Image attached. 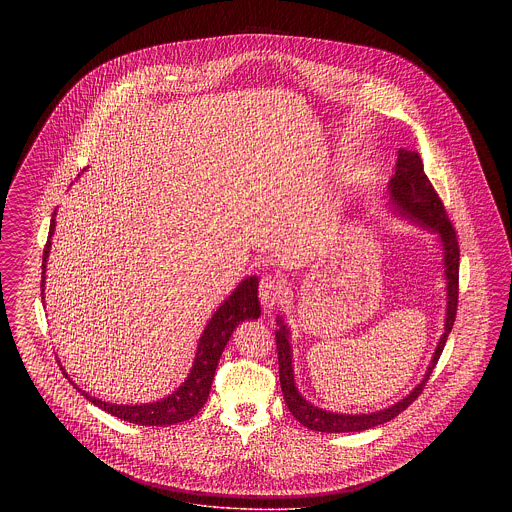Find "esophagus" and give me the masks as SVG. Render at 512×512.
Returning a JSON list of instances; mask_svg holds the SVG:
<instances>
[{
  "label": "esophagus",
  "instance_id": "esophagus-1",
  "mask_svg": "<svg viewBox=\"0 0 512 512\" xmlns=\"http://www.w3.org/2000/svg\"><path fill=\"white\" fill-rule=\"evenodd\" d=\"M284 282L278 280V278H263L261 280V286H259V299H261V305L265 309H272L276 307V303L282 299L284 295Z\"/></svg>",
  "mask_w": 512,
  "mask_h": 512
}]
</instances>
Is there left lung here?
I'll return each instance as SVG.
<instances>
[{"mask_svg": "<svg viewBox=\"0 0 512 512\" xmlns=\"http://www.w3.org/2000/svg\"><path fill=\"white\" fill-rule=\"evenodd\" d=\"M391 213L399 219L409 220L414 226H420L422 230H428L438 236L439 247H441V267L445 276V322H443V334L439 338L436 351L432 355V361L424 372V378L409 391L403 399L393 403L386 409L374 411V413H334L320 409L315 403H311L307 397L301 395L295 384L293 374V351L292 332L284 318L276 317V351H278V368H280V386L284 393V401L290 409V413L299 420L303 426L315 432H326V434H341V432H363L368 428L380 426L384 422H390L397 414L403 413L414 399L422 393L426 386L434 366L438 365L439 355L445 347L447 336L453 328V322L457 317V301H459V242L457 234L447 219L445 207L441 203L436 190L432 188L422 159L416 151L399 149L397 163H395V174L391 176L388 184V203Z\"/></svg>", "mask_w": 512, "mask_h": 512, "instance_id": "8db88e82", "label": "left lung"}]
</instances>
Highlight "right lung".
<instances>
[{
	"label": "right lung",
	"instance_id": "right-lung-1",
	"mask_svg": "<svg viewBox=\"0 0 512 512\" xmlns=\"http://www.w3.org/2000/svg\"><path fill=\"white\" fill-rule=\"evenodd\" d=\"M55 215L53 211L51 224H49V238L46 249H44V263H42V299H44V288H46V267H48L49 249H51V236L55 232ZM259 278L247 276L242 280L236 290L230 293L219 309L209 318L201 338L197 341L194 363L190 368L188 378L169 393L167 397L153 401V403H136V405H117L109 401H101L98 397L88 395L86 391L80 390L65 368L61 366L65 378L73 384L76 390L80 391L88 401H92L96 407L103 409L105 413L113 414L121 420L138 424V426H171L184 422L199 413V409L205 405L211 384L215 378V370L219 365L220 355L230 340L236 326L244 320H253L261 317V303H259Z\"/></svg>",
	"mask_w": 512,
	"mask_h": 512
}]
</instances>
